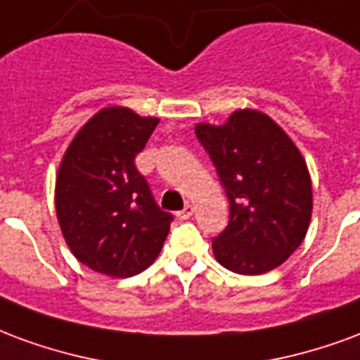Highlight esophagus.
<instances>
[{"label":"esophagus","instance_id":"esophagus-1","mask_svg":"<svg viewBox=\"0 0 360 360\" xmlns=\"http://www.w3.org/2000/svg\"><path fill=\"white\" fill-rule=\"evenodd\" d=\"M191 214H193V207H191L190 203H188V205L184 207L182 211L176 212V219L178 220H188L191 217Z\"/></svg>","mask_w":360,"mask_h":360}]
</instances>
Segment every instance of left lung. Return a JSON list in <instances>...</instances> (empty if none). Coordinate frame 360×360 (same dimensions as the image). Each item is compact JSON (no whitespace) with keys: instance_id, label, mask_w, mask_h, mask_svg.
<instances>
[{"instance_id":"left-lung-1","label":"left lung","mask_w":360,"mask_h":360,"mask_svg":"<svg viewBox=\"0 0 360 360\" xmlns=\"http://www.w3.org/2000/svg\"><path fill=\"white\" fill-rule=\"evenodd\" d=\"M195 136L224 186L230 220L212 238L214 257L238 274L276 269L305 240L313 212L303 157L263 112L236 111L226 124H198Z\"/></svg>"}]
</instances>
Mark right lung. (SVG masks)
Wrapping results in <instances>:
<instances>
[{
	"label": "right lung",
	"instance_id": "obj_1",
	"mask_svg": "<svg viewBox=\"0 0 360 360\" xmlns=\"http://www.w3.org/2000/svg\"><path fill=\"white\" fill-rule=\"evenodd\" d=\"M157 119L109 107L86 122L65 153L55 207L70 251L88 269L115 278L140 274L159 255L172 222L161 211L136 155Z\"/></svg>",
	"mask_w": 360,
	"mask_h": 360
}]
</instances>
